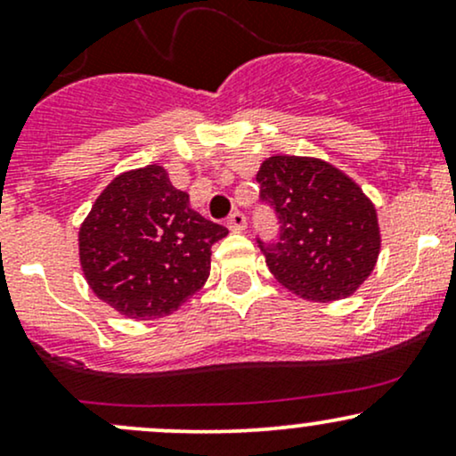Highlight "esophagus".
I'll use <instances>...</instances> for the list:
<instances>
[{"instance_id":"1","label":"esophagus","mask_w":456,"mask_h":456,"mask_svg":"<svg viewBox=\"0 0 456 456\" xmlns=\"http://www.w3.org/2000/svg\"><path fill=\"white\" fill-rule=\"evenodd\" d=\"M227 227H229V232H233V233L244 232V229H246V218H244V214H242V212H233L232 216H229Z\"/></svg>"}]
</instances>
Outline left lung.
<instances>
[{"instance_id": "obj_1", "label": "left lung", "mask_w": 456, "mask_h": 456, "mask_svg": "<svg viewBox=\"0 0 456 456\" xmlns=\"http://www.w3.org/2000/svg\"><path fill=\"white\" fill-rule=\"evenodd\" d=\"M257 182L281 221L279 242L259 244L274 279L313 302L355 294L381 250L378 210L358 182L332 162L294 154L265 159Z\"/></svg>"}]
</instances>
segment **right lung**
Listing matches in <instances>:
<instances>
[{
	"label": "right lung",
	"mask_w": 456,
	"mask_h": 456,
	"mask_svg": "<svg viewBox=\"0 0 456 456\" xmlns=\"http://www.w3.org/2000/svg\"><path fill=\"white\" fill-rule=\"evenodd\" d=\"M227 233L154 162L104 186L78 227V261L98 300L148 322L175 313L206 285L212 244Z\"/></svg>",
	"instance_id": "right-lung-1"
}]
</instances>
